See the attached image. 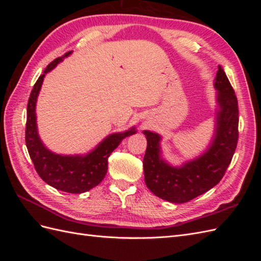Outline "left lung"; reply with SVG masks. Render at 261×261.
Segmentation results:
<instances>
[{
  "label": "left lung",
  "instance_id": "obj_1",
  "mask_svg": "<svg viewBox=\"0 0 261 261\" xmlns=\"http://www.w3.org/2000/svg\"><path fill=\"white\" fill-rule=\"evenodd\" d=\"M218 90L215 137L208 150L179 168L161 159L160 140L156 133L145 130L147 149L144 172L147 187L155 196L174 203H183L208 192L222 179L230 165L239 140L238 98L223 68L219 65L215 81Z\"/></svg>",
  "mask_w": 261,
  "mask_h": 261
}]
</instances>
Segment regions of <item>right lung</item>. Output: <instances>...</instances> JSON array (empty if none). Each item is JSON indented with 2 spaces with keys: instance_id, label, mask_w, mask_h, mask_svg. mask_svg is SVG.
Segmentation results:
<instances>
[{
  "instance_id": "obj_1",
  "label": "right lung",
  "mask_w": 261,
  "mask_h": 261,
  "mask_svg": "<svg viewBox=\"0 0 261 261\" xmlns=\"http://www.w3.org/2000/svg\"><path fill=\"white\" fill-rule=\"evenodd\" d=\"M72 53L55 59L46 66L44 73L38 78L27 106L26 146L35 169L46 184L62 192L82 194L96 187L105 178L108 171V159L121 141L135 134V128L108 136L91 152L86 155H61L46 149L38 135L36 121V103L45 74L57 66L63 59Z\"/></svg>"
}]
</instances>
